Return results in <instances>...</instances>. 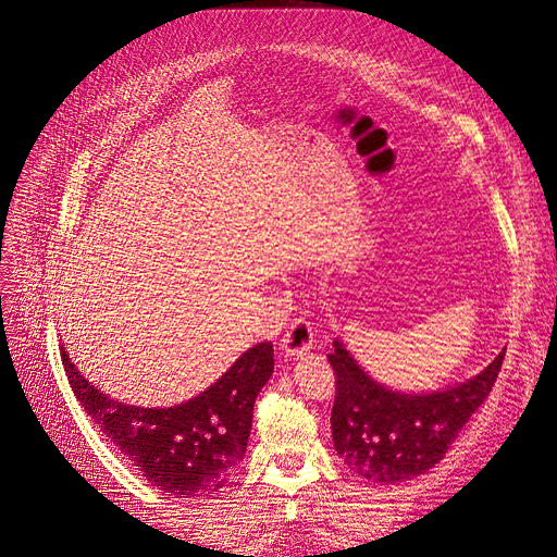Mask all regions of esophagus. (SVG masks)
<instances>
[{"label":"esophagus","mask_w":557,"mask_h":557,"mask_svg":"<svg viewBox=\"0 0 557 557\" xmlns=\"http://www.w3.org/2000/svg\"><path fill=\"white\" fill-rule=\"evenodd\" d=\"M313 346V330L307 318H295L290 327L285 330L283 339H281V350L285 358H299L305 356L307 350H311Z\"/></svg>","instance_id":"1"}]
</instances>
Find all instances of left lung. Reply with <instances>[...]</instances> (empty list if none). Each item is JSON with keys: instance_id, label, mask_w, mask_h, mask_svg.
Here are the masks:
<instances>
[{"instance_id": "8db88e82", "label": "left lung", "mask_w": 557, "mask_h": 557, "mask_svg": "<svg viewBox=\"0 0 557 557\" xmlns=\"http://www.w3.org/2000/svg\"><path fill=\"white\" fill-rule=\"evenodd\" d=\"M504 352L507 348L467 383L442 393L401 395L369 379L344 344L334 342L327 356L336 383L330 423L334 448L344 465L376 483L425 474L444 460L467 420L491 395Z\"/></svg>"}]
</instances>
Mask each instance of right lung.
<instances>
[{
  "label": "right lung",
  "instance_id": "add662e5",
  "mask_svg": "<svg viewBox=\"0 0 557 557\" xmlns=\"http://www.w3.org/2000/svg\"><path fill=\"white\" fill-rule=\"evenodd\" d=\"M62 364L92 423L150 483L176 497H197L223 487L246 455L252 404L274 372V346L248 348L209 391L170 409L127 407L99 393L64 348Z\"/></svg>",
  "mask_w": 557,
  "mask_h": 557
}]
</instances>
